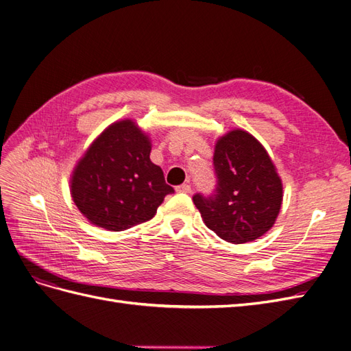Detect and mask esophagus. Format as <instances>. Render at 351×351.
I'll use <instances>...</instances> for the list:
<instances>
[{
    "mask_svg": "<svg viewBox=\"0 0 351 351\" xmlns=\"http://www.w3.org/2000/svg\"><path fill=\"white\" fill-rule=\"evenodd\" d=\"M176 190L178 193H190L192 192V187H190V184H182V186H177Z\"/></svg>",
    "mask_w": 351,
    "mask_h": 351,
    "instance_id": "34e87169",
    "label": "esophagus"
}]
</instances>
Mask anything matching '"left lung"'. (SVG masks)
I'll return each mask as SVG.
<instances>
[{
	"mask_svg": "<svg viewBox=\"0 0 351 351\" xmlns=\"http://www.w3.org/2000/svg\"><path fill=\"white\" fill-rule=\"evenodd\" d=\"M215 195H195L205 226L228 243L241 244L269 231L282 205V182L269 154L249 132L218 137L214 151Z\"/></svg>",
	"mask_w": 351,
	"mask_h": 351,
	"instance_id": "left-lung-1",
	"label": "left lung"
}]
</instances>
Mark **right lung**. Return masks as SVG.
<instances>
[{
	"label": "right lung",
	"instance_id": "1",
	"mask_svg": "<svg viewBox=\"0 0 351 351\" xmlns=\"http://www.w3.org/2000/svg\"><path fill=\"white\" fill-rule=\"evenodd\" d=\"M151 149V137L130 119L110 124L89 145L71 173L70 193L90 224L124 231L155 217L174 189Z\"/></svg>",
	"mask_w": 351,
	"mask_h": 351
}]
</instances>
